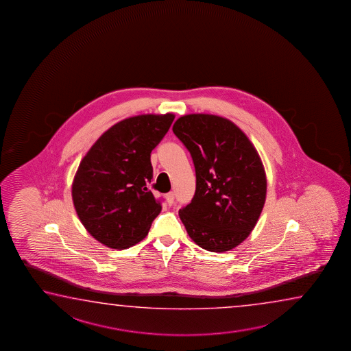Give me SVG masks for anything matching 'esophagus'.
Segmentation results:
<instances>
[{"label":"esophagus","instance_id":"esophagus-1","mask_svg":"<svg viewBox=\"0 0 351 351\" xmlns=\"http://www.w3.org/2000/svg\"><path fill=\"white\" fill-rule=\"evenodd\" d=\"M166 200L168 205H172L173 202H174V193H173V191L167 194Z\"/></svg>","mask_w":351,"mask_h":351}]
</instances>
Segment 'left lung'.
<instances>
[{"instance_id":"1","label":"left lung","mask_w":351,"mask_h":351,"mask_svg":"<svg viewBox=\"0 0 351 351\" xmlns=\"http://www.w3.org/2000/svg\"><path fill=\"white\" fill-rule=\"evenodd\" d=\"M173 132L191 152L196 176L195 194L179 217L199 247L231 250L262 214L267 178L261 157L237 125L217 115L180 117Z\"/></svg>"}]
</instances>
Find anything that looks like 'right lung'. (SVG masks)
<instances>
[{"instance_id":"add662e5","label":"right lung","mask_w":351,"mask_h":351,"mask_svg":"<svg viewBox=\"0 0 351 351\" xmlns=\"http://www.w3.org/2000/svg\"><path fill=\"white\" fill-rule=\"evenodd\" d=\"M174 120L137 115L101 135L78 166L72 200L84 228L101 244L125 250L147 236L162 210L149 191L154 178L151 152Z\"/></svg>"}]
</instances>
